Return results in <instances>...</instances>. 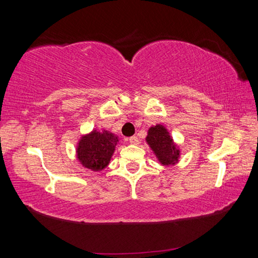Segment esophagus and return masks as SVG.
Segmentation results:
<instances>
[{
    "instance_id": "obj_1",
    "label": "esophagus",
    "mask_w": 258,
    "mask_h": 258,
    "mask_svg": "<svg viewBox=\"0 0 258 258\" xmlns=\"http://www.w3.org/2000/svg\"><path fill=\"white\" fill-rule=\"evenodd\" d=\"M128 141H130V143L131 145H138L139 143V139H138V137H131L130 139H128Z\"/></svg>"
}]
</instances>
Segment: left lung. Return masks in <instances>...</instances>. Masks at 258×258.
<instances>
[{
    "instance_id": "obj_1",
    "label": "left lung",
    "mask_w": 258,
    "mask_h": 258,
    "mask_svg": "<svg viewBox=\"0 0 258 258\" xmlns=\"http://www.w3.org/2000/svg\"><path fill=\"white\" fill-rule=\"evenodd\" d=\"M147 142L149 143L151 149L155 151L156 156L161 164L171 165L175 164L178 158L180 151L175 149L173 145V140L164 126L156 125L148 132Z\"/></svg>"
}]
</instances>
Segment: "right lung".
<instances>
[{
  "label": "right lung",
  "instance_id": "right-lung-1",
  "mask_svg": "<svg viewBox=\"0 0 258 258\" xmlns=\"http://www.w3.org/2000/svg\"><path fill=\"white\" fill-rule=\"evenodd\" d=\"M118 139L113 134L93 131L78 143L77 156L83 166L92 171H101L109 164Z\"/></svg>",
  "mask_w": 258,
  "mask_h": 258
}]
</instances>
